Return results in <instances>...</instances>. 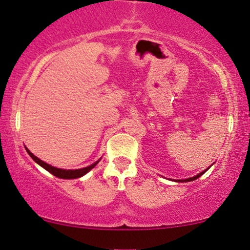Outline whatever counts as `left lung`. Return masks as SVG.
<instances>
[{
  "label": "left lung",
  "mask_w": 250,
  "mask_h": 250,
  "mask_svg": "<svg viewBox=\"0 0 250 250\" xmlns=\"http://www.w3.org/2000/svg\"><path fill=\"white\" fill-rule=\"evenodd\" d=\"M211 166V165H210ZM209 166V167H210ZM209 167H208V168H209ZM208 168L207 169H205V170H203V172L201 173H199L198 174V175H196V176H193V177H189V179H186V180H176V182H190V181H194V180H197L198 177H200L201 175H203V174H205L208 170Z\"/></svg>",
  "instance_id": "1"
}]
</instances>
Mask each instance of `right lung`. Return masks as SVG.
Here are the masks:
<instances>
[{
    "label": "right lung",
    "instance_id": "obj_1",
    "mask_svg": "<svg viewBox=\"0 0 250 250\" xmlns=\"http://www.w3.org/2000/svg\"><path fill=\"white\" fill-rule=\"evenodd\" d=\"M27 152H28V155L32 157L33 160L35 163L39 164L40 166H42L44 169H46L47 172H50L52 175L59 177V179H78V177H82L83 175H85V174L90 172V170L92 168H94L95 165L100 162V159L98 160V162H95L94 164H92V165L87 166V167H84V168H80V169H62V168H57V167H53L49 165V164H46L45 162H43V160H41L40 158H37V157L35 155H33L32 152L29 151L28 149L26 148Z\"/></svg>",
    "mask_w": 250,
    "mask_h": 250
}]
</instances>
